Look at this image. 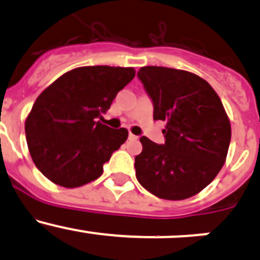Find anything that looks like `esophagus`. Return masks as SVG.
<instances>
[{
    "instance_id": "1",
    "label": "esophagus",
    "mask_w": 260,
    "mask_h": 260,
    "mask_svg": "<svg viewBox=\"0 0 260 260\" xmlns=\"http://www.w3.org/2000/svg\"><path fill=\"white\" fill-rule=\"evenodd\" d=\"M128 137H129V140H137L138 136H135L133 133H129V136H128Z\"/></svg>"
}]
</instances>
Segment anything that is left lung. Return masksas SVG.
<instances>
[{"instance_id": "8db88e82", "label": "left lung", "mask_w": 260, "mask_h": 260, "mask_svg": "<svg viewBox=\"0 0 260 260\" xmlns=\"http://www.w3.org/2000/svg\"><path fill=\"white\" fill-rule=\"evenodd\" d=\"M137 75L153 102V118L166 122V142L141 137L136 177L157 198L185 200L204 190L225 164L229 117L210 84L193 73L143 67Z\"/></svg>"}]
</instances>
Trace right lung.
I'll list each match as a JSON object with an SVG mask.
<instances>
[{
	"mask_svg": "<svg viewBox=\"0 0 260 260\" xmlns=\"http://www.w3.org/2000/svg\"><path fill=\"white\" fill-rule=\"evenodd\" d=\"M135 75L133 68H75L38 96L25 133L31 158L46 179L74 188L103 174V165L125 142L128 131L112 129L96 118Z\"/></svg>",
	"mask_w": 260,
	"mask_h": 260,
	"instance_id": "add662e5",
	"label": "right lung"
}]
</instances>
